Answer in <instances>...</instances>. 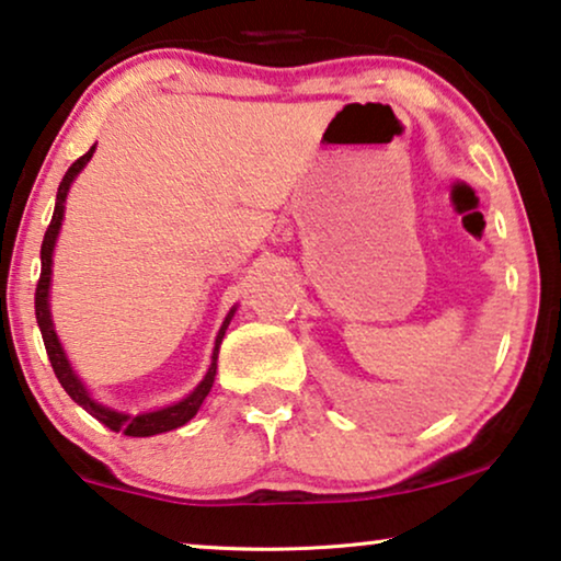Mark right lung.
I'll return each instance as SVG.
<instances>
[{
    "instance_id": "1",
    "label": "right lung",
    "mask_w": 561,
    "mask_h": 561,
    "mask_svg": "<svg viewBox=\"0 0 561 561\" xmlns=\"http://www.w3.org/2000/svg\"><path fill=\"white\" fill-rule=\"evenodd\" d=\"M91 156H94V148H91L89 152H83V156L76 160L71 168H68L66 175H64V181H60V186H58L56 211H53L50 225H48V229H45L43 248H41V263L43 265H41V278H37V288H35V319H37V327H41V334H43V342H45V352H48L53 373H56V378H58L60 386H64L66 393L71 396L73 401L79 403L83 411H89L96 421H102L106 428H112V432H122L125 436L163 434V432H171V428H179L183 424H188V421L196 416V411L202 409L204 398L209 396V390L214 386V375H217V355H219L221 336H225V329H227L229 319H232L234 311H229V317L225 319V324H221V329H219L217 344H214V355H211L209 373H206V378L194 388V393H188L186 398H183V401L168 405V409H160V411L140 413V416H127V413H117V411L104 409V405H99V403L91 401L89 393H87V388L81 386V380L76 378L73 370H71V365H68V359L64 355V347H60L56 332H53L50 309H48L53 244H56V237H58V229H60V219H64L66 194H68V186H71V181L76 179V175H79L81 168L89 163Z\"/></svg>"
}]
</instances>
